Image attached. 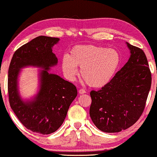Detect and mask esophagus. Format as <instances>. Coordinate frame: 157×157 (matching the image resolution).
<instances>
[{
  "mask_svg": "<svg viewBox=\"0 0 157 157\" xmlns=\"http://www.w3.org/2000/svg\"><path fill=\"white\" fill-rule=\"evenodd\" d=\"M86 91L84 89H79L78 90V93L80 94H85L86 93Z\"/></svg>",
  "mask_w": 157,
  "mask_h": 157,
  "instance_id": "obj_1",
  "label": "esophagus"
}]
</instances>
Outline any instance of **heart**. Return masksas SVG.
I'll return each mask as SVG.
<instances>
[{"instance_id": "heart-1", "label": "heart", "mask_w": 157, "mask_h": 157, "mask_svg": "<svg viewBox=\"0 0 157 157\" xmlns=\"http://www.w3.org/2000/svg\"><path fill=\"white\" fill-rule=\"evenodd\" d=\"M121 58L114 49L106 47L82 45L71 49L68 56L61 59V68L66 78L74 81L81 67L83 80L89 86L99 88L107 84L114 76Z\"/></svg>"}]
</instances>
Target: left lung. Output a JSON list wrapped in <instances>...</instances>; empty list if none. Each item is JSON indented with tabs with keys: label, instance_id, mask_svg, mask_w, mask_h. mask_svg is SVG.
<instances>
[{
	"label": "left lung",
	"instance_id": "8db88e82",
	"mask_svg": "<svg viewBox=\"0 0 157 157\" xmlns=\"http://www.w3.org/2000/svg\"><path fill=\"white\" fill-rule=\"evenodd\" d=\"M127 63L98 91H91L89 113L104 132H119L138 121L144 110L151 84V74L142 49L126 43Z\"/></svg>",
	"mask_w": 157,
	"mask_h": 157
}]
</instances>
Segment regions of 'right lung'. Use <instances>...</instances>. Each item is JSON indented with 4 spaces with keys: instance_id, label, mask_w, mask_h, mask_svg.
Returning <instances> with one entry per match:
<instances>
[{
    "instance_id": "1",
    "label": "right lung",
    "mask_w": 157,
    "mask_h": 157,
    "mask_svg": "<svg viewBox=\"0 0 157 157\" xmlns=\"http://www.w3.org/2000/svg\"><path fill=\"white\" fill-rule=\"evenodd\" d=\"M59 38L38 36L15 51L8 68V91L12 110L28 129L40 134H50L63 123L71 104L77 96L76 87L56 74H49L58 59L52 47ZM29 65L41 67V86L34 99L23 102L17 90L20 69Z\"/></svg>"
}]
</instances>
